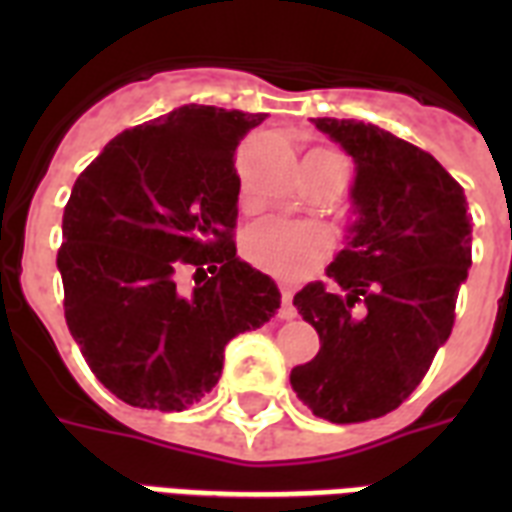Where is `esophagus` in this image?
Wrapping results in <instances>:
<instances>
[{
	"mask_svg": "<svg viewBox=\"0 0 512 512\" xmlns=\"http://www.w3.org/2000/svg\"><path fill=\"white\" fill-rule=\"evenodd\" d=\"M292 297H295V292L289 287H281V308H279V316L281 319H295L297 311L295 305H292Z\"/></svg>",
	"mask_w": 512,
	"mask_h": 512,
	"instance_id": "1",
	"label": "esophagus"
}]
</instances>
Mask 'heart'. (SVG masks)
Segmentation results:
<instances>
[{
    "mask_svg": "<svg viewBox=\"0 0 512 512\" xmlns=\"http://www.w3.org/2000/svg\"><path fill=\"white\" fill-rule=\"evenodd\" d=\"M308 159L345 167V159L329 148H316ZM244 255L255 268L271 273L276 279H303L329 255L327 233L319 225L295 223L284 217H268L252 225L244 236Z\"/></svg>",
    "mask_w": 512,
    "mask_h": 512,
    "instance_id": "obj_1",
    "label": "heart"
}]
</instances>
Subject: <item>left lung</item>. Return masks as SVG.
Returning a JSON list of instances; mask_svg holds the SVG:
<instances>
[{"label": "left lung", "instance_id": "obj_1", "mask_svg": "<svg viewBox=\"0 0 512 512\" xmlns=\"http://www.w3.org/2000/svg\"><path fill=\"white\" fill-rule=\"evenodd\" d=\"M313 124L356 162V220L327 265L336 289L313 281L295 295L321 350L289 382L321 420H377L412 396L452 335L473 244L468 201L428 151L377 124Z\"/></svg>", "mask_w": 512, "mask_h": 512}]
</instances>
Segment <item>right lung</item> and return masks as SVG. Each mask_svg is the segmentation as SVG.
<instances>
[{"label":"right lung","mask_w":512,"mask_h":512,"mask_svg":"<svg viewBox=\"0 0 512 512\" xmlns=\"http://www.w3.org/2000/svg\"><path fill=\"white\" fill-rule=\"evenodd\" d=\"M263 119L180 106L116 135L76 177L58 249L66 324L124 404H196L220 380L225 345L281 305L276 281L233 244V154ZM185 270L197 271L193 290L179 284Z\"/></svg>","instance_id":"right-lung-1"}]
</instances>
